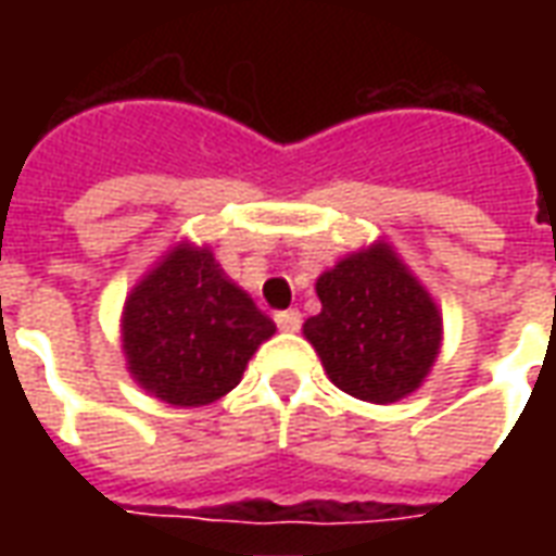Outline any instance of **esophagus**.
Masks as SVG:
<instances>
[{
    "label": "esophagus",
    "instance_id": "obj_1",
    "mask_svg": "<svg viewBox=\"0 0 556 556\" xmlns=\"http://www.w3.org/2000/svg\"><path fill=\"white\" fill-rule=\"evenodd\" d=\"M274 321H277L279 330H286V333H294V330H301L303 318L298 309H282V313L274 315Z\"/></svg>",
    "mask_w": 556,
    "mask_h": 556
}]
</instances>
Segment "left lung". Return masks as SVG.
<instances>
[{
	"label": "left lung",
	"mask_w": 556,
	"mask_h": 556,
	"mask_svg": "<svg viewBox=\"0 0 556 556\" xmlns=\"http://www.w3.org/2000/svg\"><path fill=\"white\" fill-rule=\"evenodd\" d=\"M321 313L303 333L330 381L363 402H396L429 375L441 349V313L390 247L342 258L315 282Z\"/></svg>",
	"instance_id": "8db88e82"
}]
</instances>
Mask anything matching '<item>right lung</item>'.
<instances>
[{
    "mask_svg": "<svg viewBox=\"0 0 556 556\" xmlns=\"http://www.w3.org/2000/svg\"><path fill=\"white\" fill-rule=\"evenodd\" d=\"M274 330L214 255L187 243L172 250L125 303L130 372L148 393L178 408L226 396Z\"/></svg>",
    "mask_w": 556,
    "mask_h": 556,
    "instance_id": "1",
    "label": "right lung"
}]
</instances>
